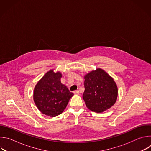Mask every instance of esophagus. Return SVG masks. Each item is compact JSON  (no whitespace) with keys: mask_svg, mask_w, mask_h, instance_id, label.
<instances>
[{"mask_svg":"<svg viewBox=\"0 0 151 151\" xmlns=\"http://www.w3.org/2000/svg\"><path fill=\"white\" fill-rule=\"evenodd\" d=\"M73 93L75 94H76V95H78L79 94V90H76V91H74V92H73Z\"/></svg>","mask_w":151,"mask_h":151,"instance_id":"1","label":"esophagus"}]
</instances>
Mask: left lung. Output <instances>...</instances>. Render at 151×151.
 Here are the masks:
<instances>
[{
  "label": "left lung",
  "mask_w": 151,
  "mask_h": 151,
  "mask_svg": "<svg viewBox=\"0 0 151 151\" xmlns=\"http://www.w3.org/2000/svg\"><path fill=\"white\" fill-rule=\"evenodd\" d=\"M83 99L91 111L101 113L111 108L118 97L116 83L104 70L97 68L84 76Z\"/></svg>",
  "instance_id": "left-lung-1"
}]
</instances>
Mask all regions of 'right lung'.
<instances>
[{
	"label": "right lung",
	"instance_id": "add662e5",
	"mask_svg": "<svg viewBox=\"0 0 151 151\" xmlns=\"http://www.w3.org/2000/svg\"><path fill=\"white\" fill-rule=\"evenodd\" d=\"M62 74L47 72L36 83L33 91L34 102L42 114L55 117L61 114L73 96L65 85L61 83Z\"/></svg>",
	"mask_w": 151,
	"mask_h": 151
}]
</instances>
